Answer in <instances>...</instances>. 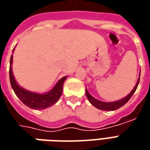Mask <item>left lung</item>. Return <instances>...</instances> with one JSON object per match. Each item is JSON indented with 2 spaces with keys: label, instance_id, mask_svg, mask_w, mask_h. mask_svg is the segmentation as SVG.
<instances>
[{
  "label": "left lung",
  "instance_id": "1",
  "mask_svg": "<svg viewBox=\"0 0 150 150\" xmlns=\"http://www.w3.org/2000/svg\"><path fill=\"white\" fill-rule=\"evenodd\" d=\"M141 74V73H140ZM139 81H140V76H139L138 80H137V84L134 87V88L132 89V91L129 93L126 97L123 98L120 100L115 101V102H112V103H107V102H103V101L98 100L96 99H95L94 97H92L91 95L88 93V91H87V88H86V96L88 97V100L91 103L93 106H95L96 108H97L100 110H104V111H114L120 108H121L122 106H124L125 104L128 102V101L130 100V98L132 97V96L134 94V92L137 90V88L139 84Z\"/></svg>",
  "mask_w": 150,
  "mask_h": 150
}]
</instances>
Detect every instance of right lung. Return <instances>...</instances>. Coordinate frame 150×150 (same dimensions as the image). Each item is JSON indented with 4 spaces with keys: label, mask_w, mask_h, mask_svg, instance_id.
Instances as JSON below:
<instances>
[{
    "label": "right lung",
    "mask_w": 150,
    "mask_h": 150,
    "mask_svg": "<svg viewBox=\"0 0 150 150\" xmlns=\"http://www.w3.org/2000/svg\"><path fill=\"white\" fill-rule=\"evenodd\" d=\"M12 62H13V55L10 58V67H9L10 83L15 94L17 95V96L21 100L25 105L33 109H45L46 108L54 104L59 100V99L62 95V86L67 79V76L61 79L54 86V88L49 92L46 94H38V93L26 91L18 86L17 82L15 81L14 76L13 75L11 67Z\"/></svg>",
    "instance_id": "obj_1"
}]
</instances>
